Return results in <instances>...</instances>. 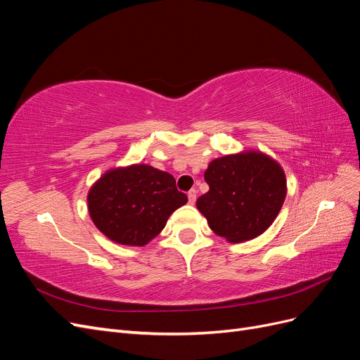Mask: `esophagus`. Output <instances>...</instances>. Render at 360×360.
I'll return each mask as SVG.
<instances>
[{"mask_svg":"<svg viewBox=\"0 0 360 360\" xmlns=\"http://www.w3.org/2000/svg\"><path fill=\"white\" fill-rule=\"evenodd\" d=\"M188 200H189V202H191V204H193L195 201H197V191H195V189H191V191L188 192Z\"/></svg>","mask_w":360,"mask_h":360,"instance_id":"obj_1","label":"esophagus"}]
</instances>
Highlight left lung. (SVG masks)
I'll return each instance as SVG.
<instances>
[{
	"instance_id": "left-lung-1",
	"label": "left lung",
	"mask_w": 360,
	"mask_h": 360,
	"mask_svg": "<svg viewBox=\"0 0 360 360\" xmlns=\"http://www.w3.org/2000/svg\"><path fill=\"white\" fill-rule=\"evenodd\" d=\"M204 180L210 189L197 200L198 210L212 230L231 243L264 233L287 193L284 171L274 159L255 151L214 159Z\"/></svg>"
}]
</instances>
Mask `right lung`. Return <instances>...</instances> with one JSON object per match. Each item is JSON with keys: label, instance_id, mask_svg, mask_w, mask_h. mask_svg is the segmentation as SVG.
Listing matches in <instances>:
<instances>
[{"label": "right lung", "instance_id": "add662e5", "mask_svg": "<svg viewBox=\"0 0 360 360\" xmlns=\"http://www.w3.org/2000/svg\"><path fill=\"white\" fill-rule=\"evenodd\" d=\"M186 201L171 174L132 165L106 172L94 184L89 193V210L94 225L111 240L143 246Z\"/></svg>", "mask_w": 360, "mask_h": 360}]
</instances>
